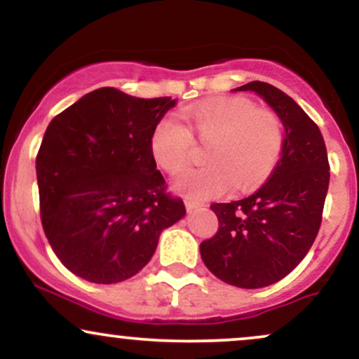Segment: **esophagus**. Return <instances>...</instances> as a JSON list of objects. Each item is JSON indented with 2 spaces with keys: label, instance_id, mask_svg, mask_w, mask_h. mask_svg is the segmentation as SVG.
Instances as JSON below:
<instances>
[{
  "label": "esophagus",
  "instance_id": "1",
  "mask_svg": "<svg viewBox=\"0 0 359 359\" xmlns=\"http://www.w3.org/2000/svg\"><path fill=\"white\" fill-rule=\"evenodd\" d=\"M185 208H187V211L191 212V211H196V209L203 208V204H199V203H194V201H189V199H185Z\"/></svg>",
  "mask_w": 359,
  "mask_h": 359
}]
</instances>
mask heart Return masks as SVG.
I'll return each mask as SVG.
<instances>
[{"instance_id":"b5f03b06","label":"heart","mask_w":359,"mask_h":359,"mask_svg":"<svg viewBox=\"0 0 359 359\" xmlns=\"http://www.w3.org/2000/svg\"><path fill=\"white\" fill-rule=\"evenodd\" d=\"M189 130L199 142L209 143L208 167L187 172L175 191L187 199L204 201L224 192L251 191L265 182L277 167L283 148V128L273 111L257 109L246 97H224L184 111ZM174 119H162L151 133L150 148L156 165L170 175L187 167L192 137Z\"/></svg>"}]
</instances>
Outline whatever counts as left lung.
<instances>
[{
  "mask_svg": "<svg viewBox=\"0 0 359 359\" xmlns=\"http://www.w3.org/2000/svg\"><path fill=\"white\" fill-rule=\"evenodd\" d=\"M233 90H251L273 109L283 125V148L257 192L211 205L219 229L201 243V258L229 285L262 288L287 277L311 250L331 174L320 130L290 96L262 81Z\"/></svg>",
  "mask_w": 359,
  "mask_h": 359,
  "instance_id": "1",
  "label": "left lung"
}]
</instances>
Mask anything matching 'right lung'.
Masks as SVG:
<instances>
[{
  "label": "right lung",
  "instance_id": "obj_1",
  "mask_svg": "<svg viewBox=\"0 0 359 359\" xmlns=\"http://www.w3.org/2000/svg\"><path fill=\"white\" fill-rule=\"evenodd\" d=\"M175 104L101 88L47 126L36 155L40 216L57 258L77 277L104 285L133 277L160 233L185 216L150 148Z\"/></svg>",
  "mask_w": 359,
  "mask_h": 359
}]
</instances>
